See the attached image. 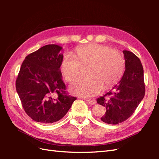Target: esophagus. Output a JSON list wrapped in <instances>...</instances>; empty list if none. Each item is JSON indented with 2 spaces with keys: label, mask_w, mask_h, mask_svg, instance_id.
<instances>
[{
  "label": "esophagus",
  "mask_w": 159,
  "mask_h": 159,
  "mask_svg": "<svg viewBox=\"0 0 159 159\" xmlns=\"http://www.w3.org/2000/svg\"><path fill=\"white\" fill-rule=\"evenodd\" d=\"M85 101H86V102H88L89 104H91V105H93V104H96V100H93L85 99Z\"/></svg>",
  "instance_id": "34e87169"
}]
</instances>
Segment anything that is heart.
<instances>
[{
  "instance_id": "1",
  "label": "heart",
  "mask_w": 159,
  "mask_h": 159,
  "mask_svg": "<svg viewBox=\"0 0 159 159\" xmlns=\"http://www.w3.org/2000/svg\"><path fill=\"white\" fill-rule=\"evenodd\" d=\"M89 76L78 79L71 87L72 92L82 97H92L99 93L104 86L108 88L122 76L125 61L116 49L96 43L79 46L72 54H65L59 68L64 79L72 83L81 73L82 67L87 66Z\"/></svg>"
}]
</instances>
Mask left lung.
<instances>
[{"label": "left lung", "instance_id": "obj_1", "mask_svg": "<svg viewBox=\"0 0 159 159\" xmlns=\"http://www.w3.org/2000/svg\"><path fill=\"white\" fill-rule=\"evenodd\" d=\"M123 53L126 70L122 78L110 92L96 100L107 109L101 120L109 124H117L128 119L146 92L143 68L139 58L128 50Z\"/></svg>", "mask_w": 159, "mask_h": 159}]
</instances>
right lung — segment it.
Returning <instances> with one entry per match:
<instances>
[{
    "label": "right lung",
    "instance_id": "obj_1",
    "mask_svg": "<svg viewBox=\"0 0 159 159\" xmlns=\"http://www.w3.org/2000/svg\"><path fill=\"white\" fill-rule=\"evenodd\" d=\"M62 48L48 44L25 57L16 88L25 113L35 121L51 124L67 113L76 97L69 95L59 65Z\"/></svg>",
    "mask_w": 159,
    "mask_h": 159
}]
</instances>
